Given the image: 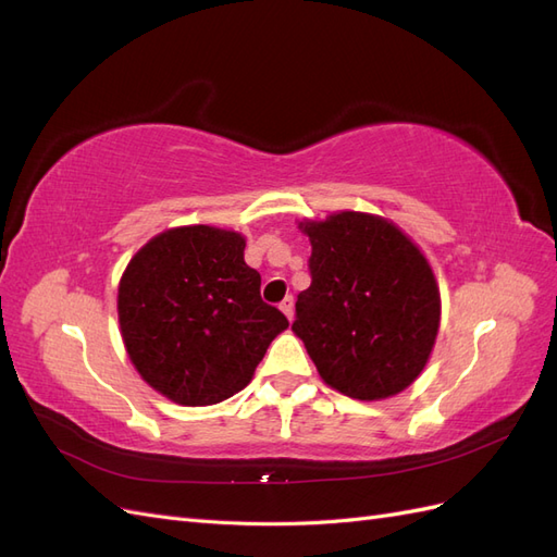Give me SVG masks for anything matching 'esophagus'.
<instances>
[{
    "instance_id": "esophagus-1",
    "label": "esophagus",
    "mask_w": 557,
    "mask_h": 557,
    "mask_svg": "<svg viewBox=\"0 0 557 557\" xmlns=\"http://www.w3.org/2000/svg\"><path fill=\"white\" fill-rule=\"evenodd\" d=\"M278 309L285 313V318H288V320H293V313H295V299L288 295V297H285L283 301H281V305H278Z\"/></svg>"
}]
</instances>
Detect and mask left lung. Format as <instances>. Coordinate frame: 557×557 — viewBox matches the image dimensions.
<instances>
[{"label": "left lung", "mask_w": 557, "mask_h": 557, "mask_svg": "<svg viewBox=\"0 0 557 557\" xmlns=\"http://www.w3.org/2000/svg\"><path fill=\"white\" fill-rule=\"evenodd\" d=\"M311 285L293 332L318 374L352 399H385L423 372L440 332V288L423 252L385 218L342 211L299 223Z\"/></svg>", "instance_id": "8db88e82"}]
</instances>
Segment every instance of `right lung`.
I'll return each instance as SVG.
<instances>
[{
    "mask_svg": "<svg viewBox=\"0 0 557 557\" xmlns=\"http://www.w3.org/2000/svg\"><path fill=\"white\" fill-rule=\"evenodd\" d=\"M246 239L209 225L166 230L134 256L117 288V320L141 379L183 407L244 391L288 327L260 297Z\"/></svg>",
    "mask_w": 557,
    "mask_h": 557,
    "instance_id": "right-lung-1",
    "label": "right lung"
}]
</instances>
